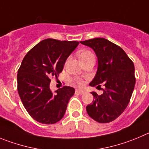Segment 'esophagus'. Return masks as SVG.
I'll return each instance as SVG.
<instances>
[{
	"mask_svg": "<svg viewBox=\"0 0 149 149\" xmlns=\"http://www.w3.org/2000/svg\"><path fill=\"white\" fill-rule=\"evenodd\" d=\"M76 94H80V95H82L84 93V91L82 90H79V89H76Z\"/></svg>",
	"mask_w": 149,
	"mask_h": 149,
	"instance_id": "1",
	"label": "esophagus"
}]
</instances>
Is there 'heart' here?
Returning a JSON list of instances; mask_svg holds the SVG:
<instances>
[{
	"label": "heart",
	"mask_w": 149,
	"mask_h": 149,
	"mask_svg": "<svg viewBox=\"0 0 149 149\" xmlns=\"http://www.w3.org/2000/svg\"><path fill=\"white\" fill-rule=\"evenodd\" d=\"M94 56V54L90 51H83L79 54V57H80V59H84V58L88 57V56ZM77 83L79 85H82L83 84V81H81V80H78Z\"/></svg>",
	"instance_id": "b5f03b06"
}]
</instances>
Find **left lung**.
I'll list each match as a JSON object with an SVG mask.
<instances>
[{
  "mask_svg": "<svg viewBox=\"0 0 149 149\" xmlns=\"http://www.w3.org/2000/svg\"><path fill=\"white\" fill-rule=\"evenodd\" d=\"M81 43L93 48L98 57V70L90 85L104 86L102 95L91 93L94 98L86 107L87 114L98 123L113 121L123 113L132 95L134 63L120 46L107 39L94 38Z\"/></svg>",
  "mask_w": 149,
  "mask_h": 149,
  "instance_id": "8db88e82",
  "label": "left lung"
}]
</instances>
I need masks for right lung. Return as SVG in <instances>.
Returning <instances> with one entry per match:
<instances>
[{
    "label": "right lung",
    "instance_id": "obj_1",
    "mask_svg": "<svg viewBox=\"0 0 149 149\" xmlns=\"http://www.w3.org/2000/svg\"><path fill=\"white\" fill-rule=\"evenodd\" d=\"M79 44L46 39L23 58L17 76V91L28 113L39 123L54 124L63 118L75 89L64 86L54 94L50 82L62 71L65 61Z\"/></svg>",
    "mask_w": 149,
    "mask_h": 149
}]
</instances>
